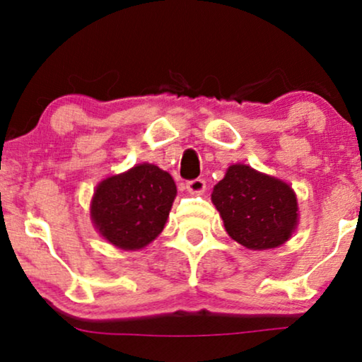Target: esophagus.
Segmentation results:
<instances>
[{"label":"esophagus","mask_w":362,"mask_h":362,"mask_svg":"<svg viewBox=\"0 0 362 362\" xmlns=\"http://www.w3.org/2000/svg\"><path fill=\"white\" fill-rule=\"evenodd\" d=\"M186 189L187 192H191V194H202V192L206 191V182L197 177V180L186 182Z\"/></svg>","instance_id":"1"}]
</instances>
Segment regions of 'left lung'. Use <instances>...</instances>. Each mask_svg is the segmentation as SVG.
Returning <instances> with one entry per match:
<instances>
[{"mask_svg":"<svg viewBox=\"0 0 362 362\" xmlns=\"http://www.w3.org/2000/svg\"><path fill=\"white\" fill-rule=\"evenodd\" d=\"M211 201L227 234L249 250L280 247L298 224V199L288 182L240 163L227 168Z\"/></svg>","mask_w":362,"mask_h":362,"instance_id":"left-lung-1","label":"left lung"}]
</instances>
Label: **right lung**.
<instances>
[{
	"instance_id": "1",
	"label": "right lung",
	"mask_w": 362,
	"mask_h": 362,
	"mask_svg": "<svg viewBox=\"0 0 362 362\" xmlns=\"http://www.w3.org/2000/svg\"><path fill=\"white\" fill-rule=\"evenodd\" d=\"M176 192L170 173L140 163L98 182L90 201V219L108 244L141 250L165 229Z\"/></svg>"
}]
</instances>
